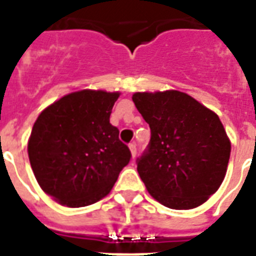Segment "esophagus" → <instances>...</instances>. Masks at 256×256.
Returning <instances> with one entry per match:
<instances>
[{
    "mask_svg": "<svg viewBox=\"0 0 256 256\" xmlns=\"http://www.w3.org/2000/svg\"><path fill=\"white\" fill-rule=\"evenodd\" d=\"M128 148H130V152H132V158H136V142H132V144H128Z\"/></svg>",
    "mask_w": 256,
    "mask_h": 256,
    "instance_id": "esophagus-1",
    "label": "esophagus"
}]
</instances>
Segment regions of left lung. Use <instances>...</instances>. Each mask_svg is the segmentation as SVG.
<instances>
[{"mask_svg": "<svg viewBox=\"0 0 256 256\" xmlns=\"http://www.w3.org/2000/svg\"><path fill=\"white\" fill-rule=\"evenodd\" d=\"M152 130L136 170L154 199L174 210L200 206L222 184L231 144L219 116L186 92H136Z\"/></svg>", "mask_w": 256, "mask_h": 256, "instance_id": "obj_1", "label": "left lung"}]
</instances>
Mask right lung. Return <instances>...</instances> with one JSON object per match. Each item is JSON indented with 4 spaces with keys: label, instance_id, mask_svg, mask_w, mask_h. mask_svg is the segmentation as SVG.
Instances as JSON below:
<instances>
[{
    "label": "right lung",
    "instance_id": "right-lung-1",
    "mask_svg": "<svg viewBox=\"0 0 256 256\" xmlns=\"http://www.w3.org/2000/svg\"><path fill=\"white\" fill-rule=\"evenodd\" d=\"M120 92H70L38 116L28 152L38 184L68 207H84L110 192L132 152L110 124Z\"/></svg>",
    "mask_w": 256,
    "mask_h": 256
}]
</instances>
